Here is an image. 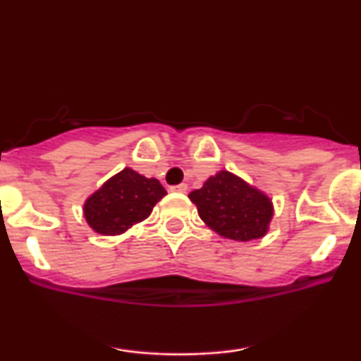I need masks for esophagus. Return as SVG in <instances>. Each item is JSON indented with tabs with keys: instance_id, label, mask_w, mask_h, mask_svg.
Segmentation results:
<instances>
[{
	"instance_id": "esophagus-1",
	"label": "esophagus",
	"mask_w": 361,
	"mask_h": 361,
	"mask_svg": "<svg viewBox=\"0 0 361 361\" xmlns=\"http://www.w3.org/2000/svg\"><path fill=\"white\" fill-rule=\"evenodd\" d=\"M173 192H178V193H186V190H188V185L186 183H180V185H176V186H173Z\"/></svg>"
}]
</instances>
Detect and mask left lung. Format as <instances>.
<instances>
[{
  "instance_id": "1",
  "label": "left lung",
  "mask_w": 361,
  "mask_h": 361,
  "mask_svg": "<svg viewBox=\"0 0 361 361\" xmlns=\"http://www.w3.org/2000/svg\"><path fill=\"white\" fill-rule=\"evenodd\" d=\"M188 197L197 205L202 221L222 238L251 241L268 233L273 217L271 200L233 173L219 171Z\"/></svg>"
}]
</instances>
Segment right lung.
<instances>
[{
	"label": "right lung",
	"instance_id": "obj_1",
	"mask_svg": "<svg viewBox=\"0 0 361 361\" xmlns=\"http://www.w3.org/2000/svg\"><path fill=\"white\" fill-rule=\"evenodd\" d=\"M164 195L166 190L156 178H146L134 169L123 168L90 195L82 212L94 233L117 235L147 219Z\"/></svg>",
	"mask_w": 361,
	"mask_h": 361
}]
</instances>
